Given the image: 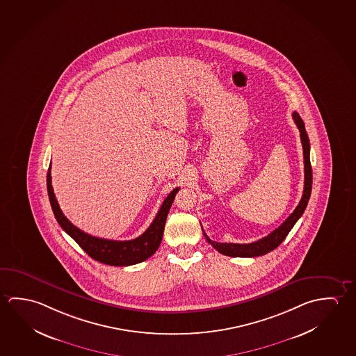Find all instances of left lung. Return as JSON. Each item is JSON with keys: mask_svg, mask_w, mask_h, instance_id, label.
<instances>
[{"mask_svg": "<svg viewBox=\"0 0 356 356\" xmlns=\"http://www.w3.org/2000/svg\"><path fill=\"white\" fill-rule=\"evenodd\" d=\"M293 119L297 124L298 129L300 131V140L303 146L304 156V191L303 196L300 198V202L293 211V213L286 218V221L280 225V227L275 228L273 232H270L268 236L258 239L256 242L252 243H220L209 238V236L204 234V236L207 239L216 251L220 252L225 256L229 257H258L267 254L268 252L273 251L278 245L284 241L288 234L291 232L293 226L297 223L298 220L302 217L304 211L307 209L310 193H312V184H313V175H312V165H310V144H309V138L304 122L302 118L299 117L297 111L293 113Z\"/></svg>", "mask_w": 356, "mask_h": 356, "instance_id": "obj_1", "label": "left lung"}]
</instances>
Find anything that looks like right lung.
Returning a JSON list of instances; mask_svg holds the SVG:
<instances>
[{
  "label": "right lung",
  "instance_id": "add662e5",
  "mask_svg": "<svg viewBox=\"0 0 356 356\" xmlns=\"http://www.w3.org/2000/svg\"><path fill=\"white\" fill-rule=\"evenodd\" d=\"M47 190L53 213H54V217L58 222L59 226L63 228L65 232L82 247L83 251L98 262L109 264V266L124 267V266H133L136 263L143 262L158 251L159 245L163 239L166 217H168L170 207L174 202L176 193H179L180 187L174 188L169 193V196L163 200L158 215L154 218L150 227L147 228L145 232L139 236L138 238L130 239V241L99 238V237H94V236L86 234V232H83L82 229L76 228L59 209L57 198L53 193L51 166L47 172Z\"/></svg>",
  "mask_w": 356,
  "mask_h": 356
}]
</instances>
